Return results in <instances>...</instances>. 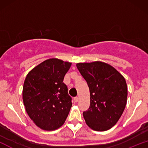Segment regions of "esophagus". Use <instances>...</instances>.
Wrapping results in <instances>:
<instances>
[{
    "mask_svg": "<svg viewBox=\"0 0 148 148\" xmlns=\"http://www.w3.org/2000/svg\"><path fill=\"white\" fill-rule=\"evenodd\" d=\"M74 101H75V102H78V101H79V98L78 97H76L74 98Z\"/></svg>",
    "mask_w": 148,
    "mask_h": 148,
    "instance_id": "34e87169",
    "label": "esophagus"
}]
</instances>
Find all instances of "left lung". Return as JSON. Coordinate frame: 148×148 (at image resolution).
<instances>
[{
	"instance_id": "1",
	"label": "left lung",
	"mask_w": 148,
	"mask_h": 148,
	"mask_svg": "<svg viewBox=\"0 0 148 148\" xmlns=\"http://www.w3.org/2000/svg\"><path fill=\"white\" fill-rule=\"evenodd\" d=\"M76 67L90 90V107L83 113L86 124L97 132L108 130L117 123L126 106L125 78L114 67L101 61L79 62Z\"/></svg>"
}]
</instances>
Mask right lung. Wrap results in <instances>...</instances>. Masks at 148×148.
Masks as SVG:
<instances>
[{
	"instance_id": "right-lung-1",
	"label": "right lung",
	"mask_w": 148,
	"mask_h": 148,
	"mask_svg": "<svg viewBox=\"0 0 148 148\" xmlns=\"http://www.w3.org/2000/svg\"><path fill=\"white\" fill-rule=\"evenodd\" d=\"M71 65V62L50 58L34 67L25 77L23 104L30 118L42 130L60 128L69 114L72 98L63 79Z\"/></svg>"
}]
</instances>
